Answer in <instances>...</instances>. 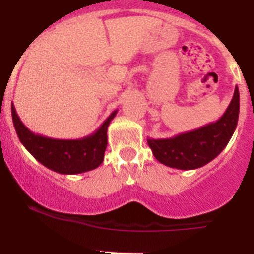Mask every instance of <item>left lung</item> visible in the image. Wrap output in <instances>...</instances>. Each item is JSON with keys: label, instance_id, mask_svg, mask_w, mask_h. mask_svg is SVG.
I'll list each match as a JSON object with an SVG mask.
<instances>
[{"label": "left lung", "instance_id": "left-lung-1", "mask_svg": "<svg viewBox=\"0 0 254 254\" xmlns=\"http://www.w3.org/2000/svg\"><path fill=\"white\" fill-rule=\"evenodd\" d=\"M239 89L221 119L192 131L165 139L148 138V146L160 163L176 169L191 170L204 167L216 159L227 146L239 119Z\"/></svg>", "mask_w": 254, "mask_h": 254}]
</instances>
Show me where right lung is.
I'll return each instance as SVG.
<instances>
[{
  "label": "right lung",
  "mask_w": 254,
  "mask_h": 254,
  "mask_svg": "<svg viewBox=\"0 0 254 254\" xmlns=\"http://www.w3.org/2000/svg\"><path fill=\"white\" fill-rule=\"evenodd\" d=\"M116 114L117 110L90 135L80 139H55L29 130L20 121L14 104H11L12 123L23 146L42 165L61 174L85 173L103 163L108 125Z\"/></svg>",
  "instance_id": "obj_1"
}]
</instances>
